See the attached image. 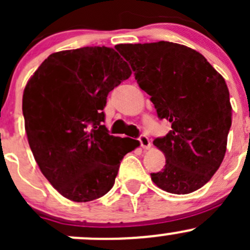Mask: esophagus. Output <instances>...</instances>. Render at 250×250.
<instances>
[{
	"label": "esophagus",
	"instance_id": "34e87169",
	"mask_svg": "<svg viewBox=\"0 0 250 250\" xmlns=\"http://www.w3.org/2000/svg\"><path fill=\"white\" fill-rule=\"evenodd\" d=\"M139 141H140L141 147H143L144 150H148V148L151 147V141L147 137H146V135H140Z\"/></svg>",
	"mask_w": 250,
	"mask_h": 250
}]
</instances>
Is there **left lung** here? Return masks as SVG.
I'll list each match as a JSON object with an SVG mask.
<instances>
[{
	"instance_id": "8db88e82",
	"label": "left lung",
	"mask_w": 250,
	"mask_h": 250,
	"mask_svg": "<svg viewBox=\"0 0 250 250\" xmlns=\"http://www.w3.org/2000/svg\"><path fill=\"white\" fill-rule=\"evenodd\" d=\"M150 95L161 120L172 123L153 145L166 156L161 172L151 173L162 190L186 195L206 185L219 169L232 122L224 77L197 50L173 42L115 47Z\"/></svg>"
}]
</instances>
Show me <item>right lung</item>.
Here are the masks:
<instances>
[{
    "instance_id": "right-lung-1",
    "label": "right lung",
    "mask_w": 250,
    "mask_h": 250,
    "mask_svg": "<svg viewBox=\"0 0 250 250\" xmlns=\"http://www.w3.org/2000/svg\"><path fill=\"white\" fill-rule=\"evenodd\" d=\"M132 71L109 47L50 54L27 81L22 115L35 161L53 188L74 202L107 193L121 161L139 146L104 125L107 94Z\"/></svg>"
}]
</instances>
